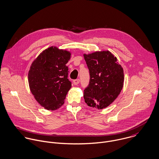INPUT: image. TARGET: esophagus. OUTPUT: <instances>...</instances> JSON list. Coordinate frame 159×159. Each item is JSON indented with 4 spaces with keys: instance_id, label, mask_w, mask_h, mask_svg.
I'll return each instance as SVG.
<instances>
[{
    "instance_id": "1",
    "label": "esophagus",
    "mask_w": 159,
    "mask_h": 159,
    "mask_svg": "<svg viewBox=\"0 0 159 159\" xmlns=\"http://www.w3.org/2000/svg\"><path fill=\"white\" fill-rule=\"evenodd\" d=\"M80 80L79 79H77V80H75L73 81V83L75 84V85H78L79 83H80Z\"/></svg>"
}]
</instances>
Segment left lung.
Listing matches in <instances>:
<instances>
[{
  "mask_svg": "<svg viewBox=\"0 0 159 159\" xmlns=\"http://www.w3.org/2000/svg\"><path fill=\"white\" fill-rule=\"evenodd\" d=\"M89 71V85L84 90L85 102L90 107L104 109L117 98L124 84L123 68L109 51L84 54Z\"/></svg>",
  "mask_w": 159,
  "mask_h": 159,
  "instance_id": "8db88e82",
  "label": "left lung"
}]
</instances>
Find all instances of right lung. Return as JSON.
<instances>
[{"label": "right lung", "mask_w": 159, "mask_h": 159, "mask_svg": "<svg viewBox=\"0 0 159 159\" xmlns=\"http://www.w3.org/2000/svg\"><path fill=\"white\" fill-rule=\"evenodd\" d=\"M71 58L67 50L50 47L32 62L28 74L30 91L45 109H59L71 88L66 64Z\"/></svg>", "instance_id": "obj_1"}]
</instances>
